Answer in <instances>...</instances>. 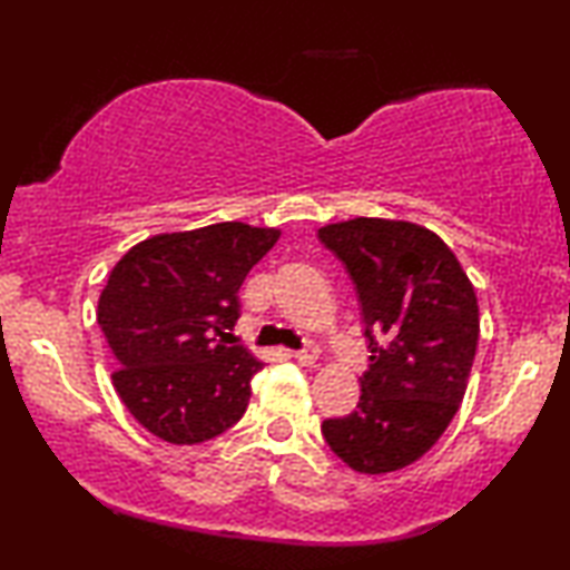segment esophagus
<instances>
[{
    "label": "esophagus",
    "mask_w": 570,
    "mask_h": 570,
    "mask_svg": "<svg viewBox=\"0 0 570 570\" xmlns=\"http://www.w3.org/2000/svg\"><path fill=\"white\" fill-rule=\"evenodd\" d=\"M293 357L298 363H303V365H311L318 357V347L316 345H306V347H301V350H295L293 353Z\"/></svg>",
    "instance_id": "obj_1"
}]
</instances>
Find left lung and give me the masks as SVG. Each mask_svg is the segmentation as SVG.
I'll list each match as a JSON object with an SVG mask.
<instances>
[{
  "label": "left lung",
  "mask_w": 570,
  "mask_h": 570,
  "mask_svg": "<svg viewBox=\"0 0 570 570\" xmlns=\"http://www.w3.org/2000/svg\"><path fill=\"white\" fill-rule=\"evenodd\" d=\"M361 303L368 371L345 417L322 423L347 466L384 474L417 462L464 400L480 334L478 295L451 248L404 220L355 217L318 230Z\"/></svg>",
  "instance_id": "8db88e82"
}]
</instances>
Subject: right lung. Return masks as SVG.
I'll return each mask as SVG.
<instances>
[{"mask_svg": "<svg viewBox=\"0 0 570 570\" xmlns=\"http://www.w3.org/2000/svg\"><path fill=\"white\" fill-rule=\"evenodd\" d=\"M279 230L215 223L131 246L98 301L114 386L142 428L168 443L215 439L244 417L262 363L225 345L248 269Z\"/></svg>", "mask_w": 570, "mask_h": 570, "instance_id": "add662e5", "label": "right lung"}]
</instances>
